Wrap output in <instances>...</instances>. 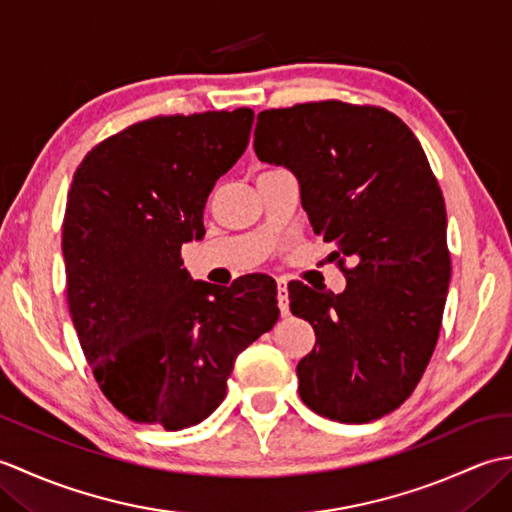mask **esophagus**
Returning a JSON list of instances; mask_svg holds the SVG:
<instances>
[{"instance_id":"esophagus-1","label":"esophagus","mask_w":512,"mask_h":512,"mask_svg":"<svg viewBox=\"0 0 512 512\" xmlns=\"http://www.w3.org/2000/svg\"><path fill=\"white\" fill-rule=\"evenodd\" d=\"M277 299H279V310L281 314H290V297H288V281L284 277L277 279Z\"/></svg>"}]
</instances>
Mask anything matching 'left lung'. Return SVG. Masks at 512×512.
<instances>
[{"label":"left lung","instance_id":"8db88e82","mask_svg":"<svg viewBox=\"0 0 512 512\" xmlns=\"http://www.w3.org/2000/svg\"><path fill=\"white\" fill-rule=\"evenodd\" d=\"M253 147L295 173L347 279L341 295L288 284L292 314L317 334L297 365L299 396L330 420L383 418L431 361L451 281L447 209L427 154L385 107L343 101L259 112Z\"/></svg>","mask_w":512,"mask_h":512}]
</instances>
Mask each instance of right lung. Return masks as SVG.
Returning <instances> with one entry per match:
<instances>
[{"label":"right lung","instance_id":"add662e5","mask_svg":"<svg viewBox=\"0 0 512 512\" xmlns=\"http://www.w3.org/2000/svg\"><path fill=\"white\" fill-rule=\"evenodd\" d=\"M253 110L154 116L94 145L63 215L65 295L105 398L167 431L209 418L239 352L273 330L277 284L193 281L180 248L204 235L215 182L248 145Z\"/></svg>","mask_w":512,"mask_h":512}]
</instances>
